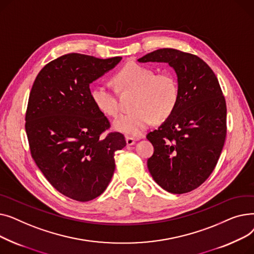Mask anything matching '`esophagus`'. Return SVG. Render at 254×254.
<instances>
[{"mask_svg":"<svg viewBox=\"0 0 254 254\" xmlns=\"http://www.w3.org/2000/svg\"><path fill=\"white\" fill-rule=\"evenodd\" d=\"M126 142H127V146H131L136 143V139L131 138V137H126Z\"/></svg>","mask_w":254,"mask_h":254,"instance_id":"obj_1","label":"esophagus"}]
</instances>
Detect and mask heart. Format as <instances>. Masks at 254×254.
Returning a JSON list of instances; mask_svg holds the SVG:
<instances>
[{
    "mask_svg": "<svg viewBox=\"0 0 254 254\" xmlns=\"http://www.w3.org/2000/svg\"><path fill=\"white\" fill-rule=\"evenodd\" d=\"M120 91L135 92L131 113L125 114L113 123L115 130L127 136L139 137L153 123L164 122L175 111L179 102V85L171 72L154 70L136 63L124 65L113 76ZM90 98L103 114L116 117L120 108L114 91L104 83L93 86Z\"/></svg>",
    "mask_w": 254,
    "mask_h": 254,
    "instance_id": "heart-1",
    "label": "heart"
}]
</instances>
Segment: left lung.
<instances>
[{
    "label": "left lung",
    "mask_w": 254,
    "mask_h": 254,
    "mask_svg": "<svg viewBox=\"0 0 254 254\" xmlns=\"http://www.w3.org/2000/svg\"><path fill=\"white\" fill-rule=\"evenodd\" d=\"M139 63H167L177 75L175 111L147 139L153 154L147 167L171 193L191 191L214 170L226 136V105L217 77L198 57L173 48L152 51Z\"/></svg>",
    "instance_id": "left-lung-1"
}]
</instances>
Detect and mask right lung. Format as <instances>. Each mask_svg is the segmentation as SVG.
<instances>
[{
  "instance_id": "add662e5",
  "label": "right lung",
  "mask_w": 254,
  "mask_h": 254,
  "mask_svg": "<svg viewBox=\"0 0 254 254\" xmlns=\"http://www.w3.org/2000/svg\"><path fill=\"white\" fill-rule=\"evenodd\" d=\"M123 58L69 53L37 75L25 114L32 157L58 191L79 202L104 192L115 170L114 153L127 145L90 98L89 84Z\"/></svg>"
}]
</instances>
